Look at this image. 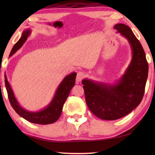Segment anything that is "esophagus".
Masks as SVG:
<instances>
[{"label": "esophagus", "mask_w": 155, "mask_h": 155, "mask_svg": "<svg viewBox=\"0 0 155 155\" xmlns=\"http://www.w3.org/2000/svg\"><path fill=\"white\" fill-rule=\"evenodd\" d=\"M85 77V73L84 72H78L77 73V78H76V81H77V82H81V81H82L83 78Z\"/></svg>", "instance_id": "34e87169"}]
</instances>
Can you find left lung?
Listing matches in <instances>:
<instances>
[{"label":"left lung","instance_id":"8db88e82","mask_svg":"<svg viewBox=\"0 0 155 155\" xmlns=\"http://www.w3.org/2000/svg\"><path fill=\"white\" fill-rule=\"evenodd\" d=\"M114 28L127 39L132 51V59L124 74L115 83L82 81L88 108L99 118L115 120L125 116L140 104L148 74L145 52L127 25L117 24Z\"/></svg>","mask_w":155,"mask_h":155}]
</instances>
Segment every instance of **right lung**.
<instances>
[{
	"mask_svg": "<svg viewBox=\"0 0 155 155\" xmlns=\"http://www.w3.org/2000/svg\"><path fill=\"white\" fill-rule=\"evenodd\" d=\"M31 33V30L29 28L23 31L22 37L13 47L9 57H11L18 49L22 47ZM76 76V72L68 74L59 84L51 103L40 111L35 112L27 111L20 105L15 98L11 85L7 81L6 75L5 76V83L10 103L18 115L30 122L38 124H49L55 122L59 118L65 102L75 84Z\"/></svg>",
	"mask_w": 155,
	"mask_h": 155,
	"instance_id": "add662e5",
	"label": "right lung"
}]
</instances>
